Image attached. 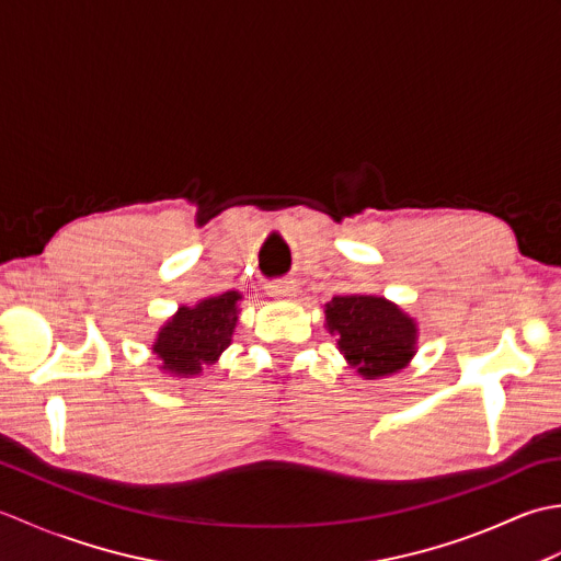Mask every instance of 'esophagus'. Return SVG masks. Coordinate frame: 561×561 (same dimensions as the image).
Returning <instances> with one entry per match:
<instances>
[{"label": "esophagus", "mask_w": 561, "mask_h": 561, "mask_svg": "<svg viewBox=\"0 0 561 561\" xmlns=\"http://www.w3.org/2000/svg\"><path fill=\"white\" fill-rule=\"evenodd\" d=\"M296 282L294 279H277V282H270L267 284V294L274 296V299H291L296 296Z\"/></svg>", "instance_id": "1"}]
</instances>
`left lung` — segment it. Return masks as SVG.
Segmentation results:
<instances>
[{
	"mask_svg": "<svg viewBox=\"0 0 561 561\" xmlns=\"http://www.w3.org/2000/svg\"><path fill=\"white\" fill-rule=\"evenodd\" d=\"M330 335L364 378L396 374L410 362L414 323L380 296H335L325 306Z\"/></svg>",
	"mask_w": 561,
	"mask_h": 561,
	"instance_id": "obj_1",
	"label": "left lung"
}]
</instances>
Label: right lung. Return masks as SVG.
<instances>
[{"instance_id":"1","label":"right lung","mask_w":561,"mask_h":561,"mask_svg":"<svg viewBox=\"0 0 561 561\" xmlns=\"http://www.w3.org/2000/svg\"><path fill=\"white\" fill-rule=\"evenodd\" d=\"M238 299V291H226L199 301L195 308L183 306L153 342V354L163 362V371L187 378L199 374L202 366L217 362L231 344Z\"/></svg>"}]
</instances>
